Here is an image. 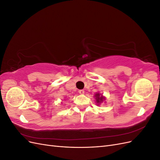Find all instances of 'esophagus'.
<instances>
[{
	"label": "esophagus",
	"mask_w": 160,
	"mask_h": 160,
	"mask_svg": "<svg viewBox=\"0 0 160 160\" xmlns=\"http://www.w3.org/2000/svg\"><path fill=\"white\" fill-rule=\"evenodd\" d=\"M84 90L83 89H80V90H79V93H80V94H83L84 93Z\"/></svg>",
	"instance_id": "esophagus-1"
}]
</instances>
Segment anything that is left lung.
Here are the masks:
<instances>
[{
  "instance_id": "8db88e82",
  "label": "left lung",
  "mask_w": 160,
  "mask_h": 160,
  "mask_svg": "<svg viewBox=\"0 0 160 160\" xmlns=\"http://www.w3.org/2000/svg\"><path fill=\"white\" fill-rule=\"evenodd\" d=\"M95 99H96V101H97V103H101V102H102V101L104 100V98L102 96V95H101L100 96V95L99 94V93H97V94H95Z\"/></svg>"
}]
</instances>
